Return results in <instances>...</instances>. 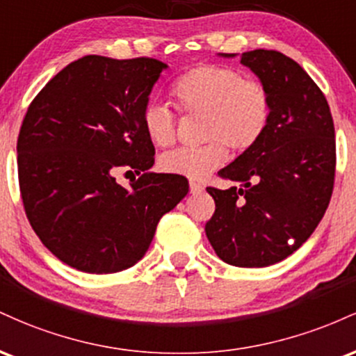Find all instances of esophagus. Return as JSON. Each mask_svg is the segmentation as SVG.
Segmentation results:
<instances>
[{
  "label": "esophagus",
  "instance_id": "34e87169",
  "mask_svg": "<svg viewBox=\"0 0 356 356\" xmlns=\"http://www.w3.org/2000/svg\"><path fill=\"white\" fill-rule=\"evenodd\" d=\"M189 189H191V194H201V192L204 191V186L201 182L191 181L189 182Z\"/></svg>",
  "mask_w": 356,
  "mask_h": 356
}]
</instances>
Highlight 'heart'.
Returning <instances> with one entry per match:
<instances>
[{"label":"heart","mask_w":356,"mask_h":356,"mask_svg":"<svg viewBox=\"0 0 356 356\" xmlns=\"http://www.w3.org/2000/svg\"><path fill=\"white\" fill-rule=\"evenodd\" d=\"M177 112L201 115V147H182L159 161L162 172L187 179H204L224 164L227 147L248 152L259 144L271 118V99L263 81L243 76L226 65H199L177 76L169 87ZM142 129L155 147L175 142L174 113L150 102L142 110Z\"/></svg>","instance_id":"1"}]
</instances>
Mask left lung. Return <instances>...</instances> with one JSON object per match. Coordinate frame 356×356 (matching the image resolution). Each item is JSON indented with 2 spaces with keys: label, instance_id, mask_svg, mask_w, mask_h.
Wrapping results in <instances>:
<instances>
[{
  "label": "left lung",
  "instance_id": "obj_1",
  "mask_svg": "<svg viewBox=\"0 0 356 356\" xmlns=\"http://www.w3.org/2000/svg\"><path fill=\"white\" fill-rule=\"evenodd\" d=\"M241 63L268 88L271 118L259 144L219 170L238 186L207 187L216 211L206 236L224 263L264 268L293 254L320 224L332 199L337 144L328 102L295 60L252 50Z\"/></svg>",
  "mask_w": 356,
  "mask_h": 356
}]
</instances>
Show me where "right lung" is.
I'll list each match as a JSON object with an SVG mask.
<instances>
[{"instance_id":"obj_1","label":"right lung","mask_w":356,"mask_h":356,"mask_svg":"<svg viewBox=\"0 0 356 356\" xmlns=\"http://www.w3.org/2000/svg\"><path fill=\"white\" fill-rule=\"evenodd\" d=\"M164 68L147 56L87 55L56 73L23 118L16 150L24 212L44 246L79 271L134 266L162 216L189 192L182 175L149 170L155 149L142 110ZM118 170L139 179L125 190Z\"/></svg>"}]
</instances>
